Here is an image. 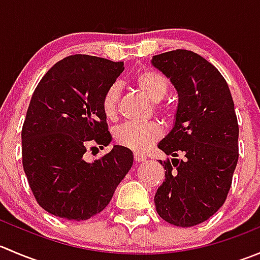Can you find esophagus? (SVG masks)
Masks as SVG:
<instances>
[{
    "mask_svg": "<svg viewBox=\"0 0 260 260\" xmlns=\"http://www.w3.org/2000/svg\"><path fill=\"white\" fill-rule=\"evenodd\" d=\"M135 161L136 162H145L146 161V156H143V154H141V153H137V152H136L135 153Z\"/></svg>",
    "mask_w": 260,
    "mask_h": 260,
    "instance_id": "esophagus-1",
    "label": "esophagus"
}]
</instances>
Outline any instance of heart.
Returning <instances> with one entry per match:
<instances>
[{
  "label": "heart",
  "instance_id": "1",
  "mask_svg": "<svg viewBox=\"0 0 260 260\" xmlns=\"http://www.w3.org/2000/svg\"><path fill=\"white\" fill-rule=\"evenodd\" d=\"M133 83L140 89L141 93L154 104V111L162 117H169L170 111L166 107L157 104L165 98L169 90V81L164 75L151 69H143L136 73ZM118 102H119V88L111 85L102 98V111L108 119H115L118 114ZM162 131L154 123L149 124H124L117 128L114 132V141L119 146L129 148L141 153L146 152L153 143L161 138Z\"/></svg>",
  "mask_w": 260,
  "mask_h": 260
}]
</instances>
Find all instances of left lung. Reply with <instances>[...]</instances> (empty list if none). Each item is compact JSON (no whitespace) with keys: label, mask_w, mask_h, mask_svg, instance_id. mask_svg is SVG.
Wrapping results in <instances>:
<instances>
[{"label":"left lung","mask_w":260,"mask_h":260,"mask_svg":"<svg viewBox=\"0 0 260 260\" xmlns=\"http://www.w3.org/2000/svg\"><path fill=\"white\" fill-rule=\"evenodd\" d=\"M151 62L179 94L174 128L158 143L175 158L159 161L166 172L154 205L165 221L193 226L221 208L232 186L239 157L234 102L219 70L196 52L172 50Z\"/></svg>","instance_id":"8db88e82"}]
</instances>
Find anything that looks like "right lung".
I'll list each match as a JSON object with an SVG mask.
<instances>
[{
	"mask_svg": "<svg viewBox=\"0 0 260 260\" xmlns=\"http://www.w3.org/2000/svg\"><path fill=\"white\" fill-rule=\"evenodd\" d=\"M123 65L72 55L44 75L31 96L21 132L22 166L38 204L55 216L80 221L99 214L132 167V151L123 146L94 162L84 158L88 146L111 143L102 98Z\"/></svg>",
	"mask_w": 260,
	"mask_h": 260,
	"instance_id": "obj_1",
	"label": "right lung"
}]
</instances>
